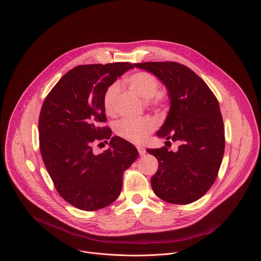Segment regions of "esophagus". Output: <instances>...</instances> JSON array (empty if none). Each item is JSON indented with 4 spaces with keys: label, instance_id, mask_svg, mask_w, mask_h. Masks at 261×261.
Wrapping results in <instances>:
<instances>
[{
    "label": "esophagus",
    "instance_id": "1",
    "mask_svg": "<svg viewBox=\"0 0 261 261\" xmlns=\"http://www.w3.org/2000/svg\"><path fill=\"white\" fill-rule=\"evenodd\" d=\"M137 149H138V152H139V154H140V155H144V154H145V152H146L145 148H143L142 146H137Z\"/></svg>",
    "mask_w": 261,
    "mask_h": 261
}]
</instances>
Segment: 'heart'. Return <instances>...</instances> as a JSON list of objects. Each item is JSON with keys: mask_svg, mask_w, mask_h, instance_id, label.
Wrapping results in <instances>:
<instances>
[{"mask_svg": "<svg viewBox=\"0 0 261 261\" xmlns=\"http://www.w3.org/2000/svg\"><path fill=\"white\" fill-rule=\"evenodd\" d=\"M125 82L134 92L142 99L147 100V102L161 101V98L156 96L160 84L153 74L147 71H138L126 77ZM120 94L121 85L119 82L111 84L105 91L103 108L108 115L114 116L116 114ZM154 127V122L148 118L140 120L123 119L116 124V133L124 140L132 143H141Z\"/></svg>", "mask_w": 261, "mask_h": 261, "instance_id": "heart-1", "label": "heart"}]
</instances>
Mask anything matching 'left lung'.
Returning a JSON list of instances; mask_svg holds the SVG:
<instances>
[{"label": "left lung", "instance_id": "left-lung-1", "mask_svg": "<svg viewBox=\"0 0 261 261\" xmlns=\"http://www.w3.org/2000/svg\"><path fill=\"white\" fill-rule=\"evenodd\" d=\"M135 67L155 75L166 87L170 110L160 138L178 141L177 151L147 148L159 169L150 184L168 203L186 205L202 198L214 184L224 153V127L219 103L206 83L177 62H143Z\"/></svg>", "mask_w": 261, "mask_h": 261}]
</instances>
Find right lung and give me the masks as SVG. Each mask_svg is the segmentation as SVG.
Here are the masks:
<instances>
[{
	"label": "right lung",
	"instance_id": "1",
	"mask_svg": "<svg viewBox=\"0 0 261 261\" xmlns=\"http://www.w3.org/2000/svg\"><path fill=\"white\" fill-rule=\"evenodd\" d=\"M133 68L129 62L79 65L67 71L46 97L39 119L40 149L59 195L84 211L102 209L122 191L123 174L138 158L136 147L112 130L103 94L108 87ZM111 139L110 148L93 152L95 140Z\"/></svg>",
	"mask_w": 261,
	"mask_h": 261
}]
</instances>
